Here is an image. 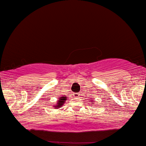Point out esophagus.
Listing matches in <instances>:
<instances>
[{"mask_svg":"<svg viewBox=\"0 0 146 146\" xmlns=\"http://www.w3.org/2000/svg\"><path fill=\"white\" fill-rule=\"evenodd\" d=\"M73 96L75 97H78V96L80 95V94H78V93H74V94H73Z\"/></svg>","mask_w":146,"mask_h":146,"instance_id":"esophagus-1","label":"esophagus"}]
</instances>
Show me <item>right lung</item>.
<instances>
[{"label":"right lung","mask_w":146,"mask_h":146,"mask_svg":"<svg viewBox=\"0 0 146 146\" xmlns=\"http://www.w3.org/2000/svg\"><path fill=\"white\" fill-rule=\"evenodd\" d=\"M66 97H61L60 98L58 99V101L57 102V104L56 105H54V107L56 109H58L59 108H61L63 105V104L64 103V102L66 100Z\"/></svg>","instance_id":"right-lung-1"}]
</instances>
